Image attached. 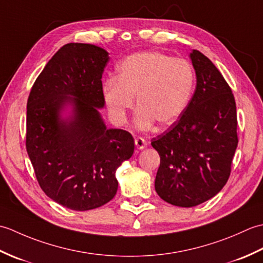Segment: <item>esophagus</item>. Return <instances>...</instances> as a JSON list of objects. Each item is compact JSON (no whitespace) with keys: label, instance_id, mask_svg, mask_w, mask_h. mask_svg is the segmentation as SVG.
<instances>
[{"label":"esophagus","instance_id":"34e87169","mask_svg":"<svg viewBox=\"0 0 263 263\" xmlns=\"http://www.w3.org/2000/svg\"><path fill=\"white\" fill-rule=\"evenodd\" d=\"M135 143H136V147H137V149H139V150H141V149H143V148H146L147 147V141L144 140L143 138H141V137H138V138H136V140H135Z\"/></svg>","mask_w":263,"mask_h":263}]
</instances>
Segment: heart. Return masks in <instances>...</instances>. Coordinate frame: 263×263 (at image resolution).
Wrapping results in <instances>:
<instances>
[{
  "label": "heart",
  "instance_id": "heart-1",
  "mask_svg": "<svg viewBox=\"0 0 263 263\" xmlns=\"http://www.w3.org/2000/svg\"><path fill=\"white\" fill-rule=\"evenodd\" d=\"M194 71L186 60L161 52L128 57L117 68L116 79L105 83L103 93L108 113L116 124L126 122L137 99L138 126L149 128L155 122L167 127L180 119L191 100Z\"/></svg>",
  "mask_w": 263,
  "mask_h": 263
}]
</instances>
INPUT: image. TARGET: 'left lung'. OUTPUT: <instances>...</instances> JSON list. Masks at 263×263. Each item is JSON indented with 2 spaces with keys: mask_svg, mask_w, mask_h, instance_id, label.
<instances>
[{
  "mask_svg": "<svg viewBox=\"0 0 263 263\" xmlns=\"http://www.w3.org/2000/svg\"><path fill=\"white\" fill-rule=\"evenodd\" d=\"M197 87L185 111L152 140L160 156L155 189L166 202L198 205L224 187L237 147V114L231 87L211 61L190 54Z\"/></svg>",
  "mask_w": 263,
  "mask_h": 263,
  "instance_id": "8db88e82",
  "label": "left lung"
}]
</instances>
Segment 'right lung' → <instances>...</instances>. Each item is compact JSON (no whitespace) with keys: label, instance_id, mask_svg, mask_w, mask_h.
<instances>
[{"label":"right lung","instance_id":"add662e5","mask_svg":"<svg viewBox=\"0 0 263 263\" xmlns=\"http://www.w3.org/2000/svg\"><path fill=\"white\" fill-rule=\"evenodd\" d=\"M108 53L91 44L61 47L38 76L27 102L26 149L39 186L72 210H91L115 197V172L135 152L130 132L106 128L102 76ZM74 106L70 120L59 111Z\"/></svg>","mask_w":263,"mask_h":263}]
</instances>
